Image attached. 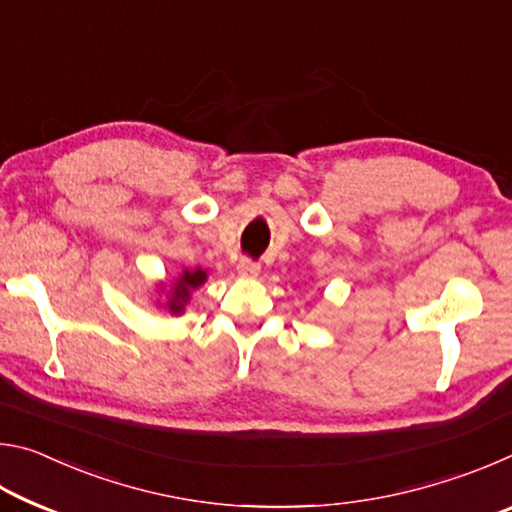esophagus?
<instances>
[{
    "mask_svg": "<svg viewBox=\"0 0 512 512\" xmlns=\"http://www.w3.org/2000/svg\"><path fill=\"white\" fill-rule=\"evenodd\" d=\"M237 273L239 277H244V280H253V277L259 275V264L253 262V259H239Z\"/></svg>",
    "mask_w": 512,
    "mask_h": 512,
    "instance_id": "esophagus-1",
    "label": "esophagus"
}]
</instances>
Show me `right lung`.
I'll list each match as a JSON object with an SVG mask.
<instances>
[{"label":"right lung","instance_id":"add662e5","mask_svg":"<svg viewBox=\"0 0 512 512\" xmlns=\"http://www.w3.org/2000/svg\"><path fill=\"white\" fill-rule=\"evenodd\" d=\"M207 282V271L201 266L196 268H185L183 273H178L173 277V282H158V307L169 311L171 316H180L185 314V307L192 300V293L196 289H201Z\"/></svg>","mask_w":512,"mask_h":512}]
</instances>
